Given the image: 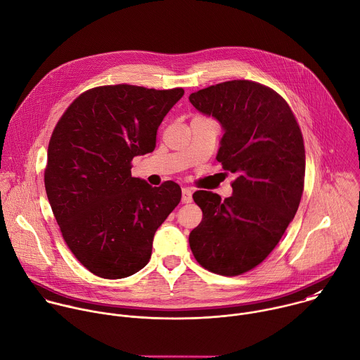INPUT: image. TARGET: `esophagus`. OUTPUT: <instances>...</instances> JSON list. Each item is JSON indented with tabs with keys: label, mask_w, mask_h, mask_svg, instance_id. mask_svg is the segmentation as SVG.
Returning a JSON list of instances; mask_svg holds the SVG:
<instances>
[{
	"label": "esophagus",
	"mask_w": 360,
	"mask_h": 360,
	"mask_svg": "<svg viewBox=\"0 0 360 360\" xmlns=\"http://www.w3.org/2000/svg\"><path fill=\"white\" fill-rule=\"evenodd\" d=\"M192 202V191L189 188H182V203Z\"/></svg>",
	"instance_id": "obj_1"
}]
</instances>
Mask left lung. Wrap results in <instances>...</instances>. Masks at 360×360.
<instances>
[{"instance_id": "1", "label": "left lung", "mask_w": 360, "mask_h": 360, "mask_svg": "<svg viewBox=\"0 0 360 360\" xmlns=\"http://www.w3.org/2000/svg\"><path fill=\"white\" fill-rule=\"evenodd\" d=\"M224 134L216 160L237 175L233 195L196 191L203 217L189 234L196 262L206 270L240 276L257 267L281 240L294 219L305 178L301 129L288 103L252 80H229L189 96Z\"/></svg>"}]
</instances>
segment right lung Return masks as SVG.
<instances>
[{"label": "right lung", "instance_id": "right-lung-1", "mask_svg": "<svg viewBox=\"0 0 360 360\" xmlns=\"http://www.w3.org/2000/svg\"><path fill=\"white\" fill-rule=\"evenodd\" d=\"M184 93L98 86L59 118L45 189L65 243L94 276L117 280L146 267L157 229L181 200L172 181L153 188L131 176V161L154 151L160 124Z\"/></svg>", "mask_w": 360, "mask_h": 360}]
</instances>
